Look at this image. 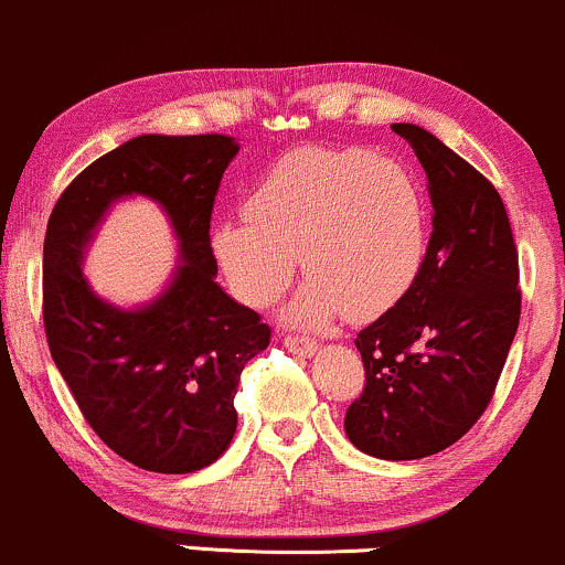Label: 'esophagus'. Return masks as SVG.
<instances>
[{
	"mask_svg": "<svg viewBox=\"0 0 565 565\" xmlns=\"http://www.w3.org/2000/svg\"><path fill=\"white\" fill-rule=\"evenodd\" d=\"M282 341L290 352L301 354V358H309V354L317 352V341L309 339V335H285Z\"/></svg>",
	"mask_w": 565,
	"mask_h": 565,
	"instance_id": "obj_1",
	"label": "esophagus"
}]
</instances>
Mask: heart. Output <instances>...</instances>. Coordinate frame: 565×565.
<instances>
[{"label": "heart", "mask_w": 565, "mask_h": 565, "mask_svg": "<svg viewBox=\"0 0 565 565\" xmlns=\"http://www.w3.org/2000/svg\"><path fill=\"white\" fill-rule=\"evenodd\" d=\"M427 213L419 183L367 149H296L245 200V221H221L213 248L256 307L282 294L301 258L309 282L290 303L299 326L344 309L365 320L390 309L419 275Z\"/></svg>", "instance_id": "b5f03b06"}]
</instances>
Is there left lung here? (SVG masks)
<instances>
[{
  "mask_svg": "<svg viewBox=\"0 0 565 565\" xmlns=\"http://www.w3.org/2000/svg\"><path fill=\"white\" fill-rule=\"evenodd\" d=\"M392 130L427 173L433 234L411 288L354 339L365 386L344 429L367 456L411 461L454 446L491 403L521 322V269L493 183L419 125Z\"/></svg>",
  "mask_w": 565,
  "mask_h": 565,
  "instance_id": "obj_1",
  "label": "left lung"
}]
</instances>
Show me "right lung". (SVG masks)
<instances>
[{
	"mask_svg": "<svg viewBox=\"0 0 565 565\" xmlns=\"http://www.w3.org/2000/svg\"><path fill=\"white\" fill-rule=\"evenodd\" d=\"M239 143L230 136H138L66 186L44 234L42 317L50 354L93 433L130 465L186 475L213 465L237 429L239 373L271 328L215 282L211 213ZM160 201L180 237L174 280L119 310L92 294L81 258L111 201Z\"/></svg>",
	"mask_w": 565,
	"mask_h": 565,
	"instance_id": "right-lung-1",
	"label": "right lung"
}]
</instances>
